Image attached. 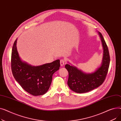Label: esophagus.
<instances>
[{"instance_id": "esophagus-1", "label": "esophagus", "mask_w": 121, "mask_h": 121, "mask_svg": "<svg viewBox=\"0 0 121 121\" xmlns=\"http://www.w3.org/2000/svg\"><path fill=\"white\" fill-rule=\"evenodd\" d=\"M66 61L65 59H61L60 60V65L61 66H63L65 64Z\"/></svg>"}]
</instances>
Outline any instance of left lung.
<instances>
[{
  "mask_svg": "<svg viewBox=\"0 0 121 121\" xmlns=\"http://www.w3.org/2000/svg\"><path fill=\"white\" fill-rule=\"evenodd\" d=\"M104 48V56L101 66L92 73H85L75 67L66 64L65 68L69 72L68 85L73 91L84 93L93 90L103 83L107 75L110 64L108 48L101 34L99 32Z\"/></svg>",
  "mask_w": 121,
  "mask_h": 121,
  "instance_id": "8db88e82",
  "label": "left lung"
}]
</instances>
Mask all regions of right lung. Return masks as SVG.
<instances>
[{
    "instance_id": "1",
    "label": "right lung",
    "mask_w": 121,
    "mask_h": 121,
    "mask_svg": "<svg viewBox=\"0 0 121 121\" xmlns=\"http://www.w3.org/2000/svg\"><path fill=\"white\" fill-rule=\"evenodd\" d=\"M17 39L12 48L11 69L16 80L23 89L33 96L43 95L49 89L53 73L59 69V59L39 66H32L22 62L17 49Z\"/></svg>"
}]
</instances>
